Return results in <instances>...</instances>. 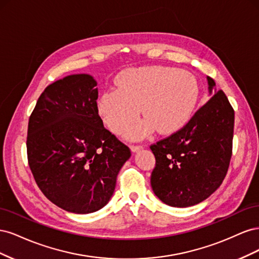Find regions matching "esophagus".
<instances>
[{
  "label": "esophagus",
  "instance_id": "obj_1",
  "mask_svg": "<svg viewBox=\"0 0 259 259\" xmlns=\"http://www.w3.org/2000/svg\"><path fill=\"white\" fill-rule=\"evenodd\" d=\"M144 147L143 146H134V145H132L131 146V150L133 151V152H137V151H139V150H142Z\"/></svg>",
  "mask_w": 259,
  "mask_h": 259
}]
</instances>
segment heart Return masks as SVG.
I'll return each mask as SVG.
<instances>
[{
	"label": "heart",
	"mask_w": 259,
	"mask_h": 259,
	"mask_svg": "<svg viewBox=\"0 0 259 259\" xmlns=\"http://www.w3.org/2000/svg\"><path fill=\"white\" fill-rule=\"evenodd\" d=\"M116 90L106 91L98 100V112L114 134L127 128L139 115L145 119L125 133L140 139L156 128L169 134L187 123L199 97L195 76L175 68L147 66L132 68L120 74Z\"/></svg>",
	"instance_id": "obj_1"
}]
</instances>
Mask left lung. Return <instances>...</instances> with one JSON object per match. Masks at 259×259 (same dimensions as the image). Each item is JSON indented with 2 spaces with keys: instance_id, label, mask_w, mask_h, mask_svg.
<instances>
[{
  "instance_id": "obj_1",
  "label": "left lung",
  "mask_w": 259,
  "mask_h": 259,
  "mask_svg": "<svg viewBox=\"0 0 259 259\" xmlns=\"http://www.w3.org/2000/svg\"><path fill=\"white\" fill-rule=\"evenodd\" d=\"M210 99L182 130L150 147L154 194L174 207L198 204L214 193L227 174L232 152L234 111L207 76Z\"/></svg>"
}]
</instances>
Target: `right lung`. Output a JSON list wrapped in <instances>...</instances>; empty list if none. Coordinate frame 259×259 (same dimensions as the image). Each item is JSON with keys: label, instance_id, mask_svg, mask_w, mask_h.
Listing matches in <instances>:
<instances>
[{"label": "right lung", "instance_id": "1", "mask_svg": "<svg viewBox=\"0 0 259 259\" xmlns=\"http://www.w3.org/2000/svg\"><path fill=\"white\" fill-rule=\"evenodd\" d=\"M96 85L86 73L62 77L44 90L29 119L31 171L45 197L70 213L103 208L131 156L130 148L104 127Z\"/></svg>", "mask_w": 259, "mask_h": 259}]
</instances>
